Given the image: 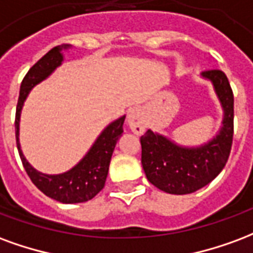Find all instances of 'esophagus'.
<instances>
[{"label":"esophagus","mask_w":253,"mask_h":253,"mask_svg":"<svg viewBox=\"0 0 253 253\" xmlns=\"http://www.w3.org/2000/svg\"><path fill=\"white\" fill-rule=\"evenodd\" d=\"M128 125L134 134H143L145 130V116L139 108L132 109L128 114Z\"/></svg>","instance_id":"1"}]
</instances>
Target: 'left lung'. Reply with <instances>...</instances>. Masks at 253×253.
Returning <instances> with one entry per match:
<instances>
[{
  "instance_id": "8db88e82",
  "label": "left lung",
  "mask_w": 253,
  "mask_h": 253,
  "mask_svg": "<svg viewBox=\"0 0 253 253\" xmlns=\"http://www.w3.org/2000/svg\"><path fill=\"white\" fill-rule=\"evenodd\" d=\"M224 110L220 132L209 143L187 148L151 129L141 136V165L147 179L169 194H190L210 183L228 162L233 141V91L221 70L204 71Z\"/></svg>"
}]
</instances>
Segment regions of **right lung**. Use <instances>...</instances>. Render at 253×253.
Listing matches in <instances>:
<instances>
[{
  "label": "right lung",
  "mask_w": 253,
  "mask_h": 253,
  "mask_svg": "<svg viewBox=\"0 0 253 253\" xmlns=\"http://www.w3.org/2000/svg\"><path fill=\"white\" fill-rule=\"evenodd\" d=\"M71 47L70 44H62L53 47L51 51L44 55L43 58L38 60L29 68L27 75L24 77L20 87L17 108H16V120H14V128H16V141L17 149L23 166L27 174L42 193L59 201L62 204H79L91 200L104 189L106 176H108L109 165L113 155L114 147L124 132L125 116L120 117L119 120L109 124L99 134L98 139L95 140L93 147L90 148L87 154L78 165L73 169L59 175H47L39 172L29 165L27 159L24 158L20 141H18V132H20V116L23 109L24 101L28 97L29 91L38 84L52 74L55 68L63 62V49H68Z\"/></svg>",
  "instance_id": "1"
}]
</instances>
